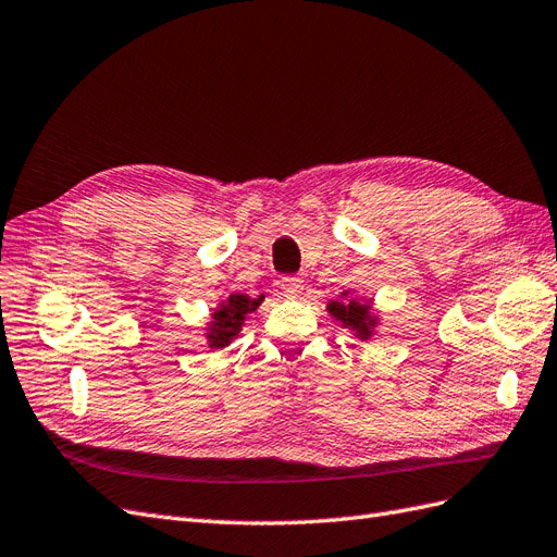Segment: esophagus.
<instances>
[{
    "instance_id": "34e87169",
    "label": "esophagus",
    "mask_w": 557,
    "mask_h": 557,
    "mask_svg": "<svg viewBox=\"0 0 557 557\" xmlns=\"http://www.w3.org/2000/svg\"><path fill=\"white\" fill-rule=\"evenodd\" d=\"M281 290H283V295L295 297V295L305 290V281H301L299 276H283L281 278Z\"/></svg>"
}]
</instances>
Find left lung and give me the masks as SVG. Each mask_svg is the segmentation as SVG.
I'll return each mask as SVG.
<instances>
[{
	"mask_svg": "<svg viewBox=\"0 0 557 557\" xmlns=\"http://www.w3.org/2000/svg\"><path fill=\"white\" fill-rule=\"evenodd\" d=\"M348 293H344L346 297ZM327 311L339 320L344 327L356 330L362 339H367L372 334V327L376 325V320L369 315V305H362L358 299H346V301H330Z\"/></svg>",
	"mask_w": 557,
	"mask_h": 557,
	"instance_id": "left-lung-1",
	"label": "left lung"
}]
</instances>
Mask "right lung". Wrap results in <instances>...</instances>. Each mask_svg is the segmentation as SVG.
<instances>
[{
    "mask_svg": "<svg viewBox=\"0 0 557 557\" xmlns=\"http://www.w3.org/2000/svg\"><path fill=\"white\" fill-rule=\"evenodd\" d=\"M264 295L260 297H248V295H230L225 305H221L213 313V323L209 327V346L211 348H223L227 346L234 336L239 334L244 320L248 313L256 311L262 305Z\"/></svg>",
    "mask_w": 557,
    "mask_h": 557,
    "instance_id": "add662e5",
    "label": "right lung"
}]
</instances>
